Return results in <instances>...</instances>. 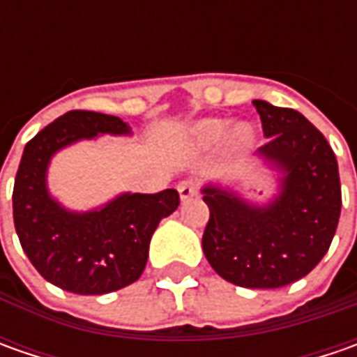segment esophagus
<instances>
[{
    "label": "esophagus",
    "mask_w": 357,
    "mask_h": 357,
    "mask_svg": "<svg viewBox=\"0 0 357 357\" xmlns=\"http://www.w3.org/2000/svg\"><path fill=\"white\" fill-rule=\"evenodd\" d=\"M176 188H178L181 200L192 199V197H197V192H199V185H197L195 181H183Z\"/></svg>",
    "instance_id": "34e87169"
}]
</instances>
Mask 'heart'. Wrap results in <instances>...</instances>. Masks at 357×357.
<instances>
[{
    "mask_svg": "<svg viewBox=\"0 0 357 357\" xmlns=\"http://www.w3.org/2000/svg\"><path fill=\"white\" fill-rule=\"evenodd\" d=\"M228 121L225 119H206L200 121L195 127V141L204 146V149H213L216 144H220L228 135ZM254 141V130L250 125H236L228 135V144L232 151H246L250 149Z\"/></svg>",
    "mask_w": 357,
    "mask_h": 357,
    "instance_id": "obj_1",
    "label": "heart"
}]
</instances>
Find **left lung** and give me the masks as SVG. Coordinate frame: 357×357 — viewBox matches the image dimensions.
Wrapping results in <instances>:
<instances>
[{"label":"left lung","instance_id":"obj_1","mask_svg":"<svg viewBox=\"0 0 357 357\" xmlns=\"http://www.w3.org/2000/svg\"><path fill=\"white\" fill-rule=\"evenodd\" d=\"M268 143L258 155L282 172V192L250 206L216 185L202 188L211 218L202 250L214 272L242 288H282L328 252L342 211L337 160L326 137L294 109L252 101Z\"/></svg>","mask_w":357,"mask_h":357}]
</instances>
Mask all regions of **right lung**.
Returning a JSON list of instances; mask_svg holds the SVG:
<instances>
[{"instance_id": "1", "label": "right lung", "mask_w": 357, "mask_h": 357, "mask_svg": "<svg viewBox=\"0 0 357 357\" xmlns=\"http://www.w3.org/2000/svg\"><path fill=\"white\" fill-rule=\"evenodd\" d=\"M129 135L119 117L69 111L25 144L13 185V222L35 270L73 294H109L137 282L160 218L181 204L174 188L157 195L125 192L103 208L71 213L49 197L51 157L67 144L97 135Z\"/></svg>"}]
</instances>
